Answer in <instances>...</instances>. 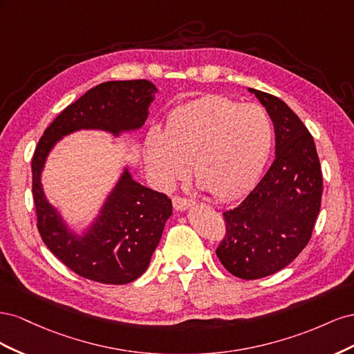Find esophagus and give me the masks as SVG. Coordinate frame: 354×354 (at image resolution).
I'll return each instance as SVG.
<instances>
[{
    "label": "esophagus",
    "instance_id": "esophagus-1",
    "mask_svg": "<svg viewBox=\"0 0 354 354\" xmlns=\"http://www.w3.org/2000/svg\"><path fill=\"white\" fill-rule=\"evenodd\" d=\"M190 205H194V202L186 199V198H180V196H174V198H173V207H174L177 211H185V209H187Z\"/></svg>",
    "mask_w": 354,
    "mask_h": 354
}]
</instances>
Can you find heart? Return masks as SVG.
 <instances>
[{
	"label": "heart",
	"instance_id": "heart-1",
	"mask_svg": "<svg viewBox=\"0 0 354 354\" xmlns=\"http://www.w3.org/2000/svg\"><path fill=\"white\" fill-rule=\"evenodd\" d=\"M273 145V122L263 106L207 95L174 111L162 133L146 138L145 162L160 187H173L189 167L217 199L248 190Z\"/></svg>",
	"mask_w": 354,
	"mask_h": 354
}]
</instances>
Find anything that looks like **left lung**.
Masks as SVG:
<instances>
[{
    "instance_id": "left-lung-1",
    "label": "left lung",
    "mask_w": 354,
    "mask_h": 354,
    "mask_svg": "<svg viewBox=\"0 0 354 354\" xmlns=\"http://www.w3.org/2000/svg\"><path fill=\"white\" fill-rule=\"evenodd\" d=\"M269 112L276 158L238 207L223 212L226 234L216 254L236 277L260 279L282 270L301 252L322 201V169L312 134L276 95L248 88Z\"/></svg>"
}]
</instances>
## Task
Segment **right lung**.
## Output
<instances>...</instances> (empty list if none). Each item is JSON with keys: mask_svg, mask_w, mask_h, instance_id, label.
Here are the masks:
<instances>
[{"mask_svg": "<svg viewBox=\"0 0 354 354\" xmlns=\"http://www.w3.org/2000/svg\"><path fill=\"white\" fill-rule=\"evenodd\" d=\"M156 91L146 80L95 85L47 127L32 158L38 232L48 250L85 279L124 285L140 277L162 236L165 221L173 214V203L167 195L137 183L125 168L97 218L80 236L66 226L44 195L41 173L46 159L60 138L73 131L103 130L118 137L138 130L147 120Z\"/></svg>", "mask_w": 354, "mask_h": 354, "instance_id": "right-lung-1", "label": "right lung"}]
</instances>
